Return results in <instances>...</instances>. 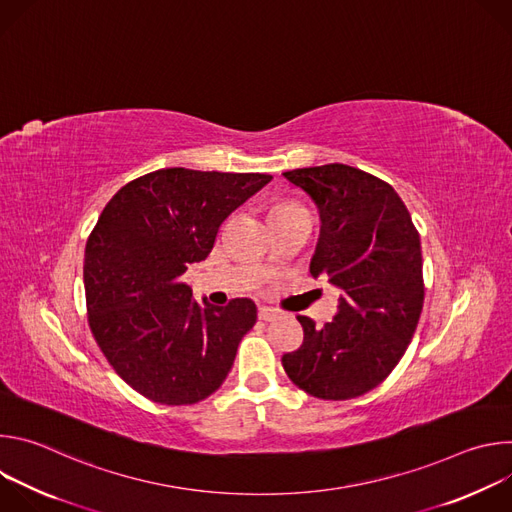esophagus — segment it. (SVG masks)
Listing matches in <instances>:
<instances>
[{"label": "esophagus", "mask_w": 512, "mask_h": 512, "mask_svg": "<svg viewBox=\"0 0 512 512\" xmlns=\"http://www.w3.org/2000/svg\"><path fill=\"white\" fill-rule=\"evenodd\" d=\"M275 318H277V310L267 308V306H261V308H259V320L271 322V320H275Z\"/></svg>", "instance_id": "34e87169"}]
</instances>
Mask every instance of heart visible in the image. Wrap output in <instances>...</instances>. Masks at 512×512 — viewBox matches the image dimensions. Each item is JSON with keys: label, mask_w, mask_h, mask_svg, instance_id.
Wrapping results in <instances>:
<instances>
[{"label": "heart", "mask_w": 512, "mask_h": 512, "mask_svg": "<svg viewBox=\"0 0 512 512\" xmlns=\"http://www.w3.org/2000/svg\"><path fill=\"white\" fill-rule=\"evenodd\" d=\"M291 210H302V208H300V206H296V204H281V206H277L275 214H281V212H291Z\"/></svg>", "instance_id": "obj_1"}]
</instances>
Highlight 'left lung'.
Here are the masks:
<instances>
[{
  "mask_svg": "<svg viewBox=\"0 0 512 512\" xmlns=\"http://www.w3.org/2000/svg\"><path fill=\"white\" fill-rule=\"evenodd\" d=\"M320 214L314 277L342 289L338 314L322 328L298 316L304 342L281 358L308 395L344 401L381 385L405 354L423 308L419 233L387 182L352 166L283 172Z\"/></svg>",
  "mask_w": 512,
  "mask_h": 512,
  "instance_id": "1",
  "label": "left lung"
}]
</instances>
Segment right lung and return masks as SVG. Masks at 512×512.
Returning <instances> with one entry per match:
<instances>
[{
  "label": "right lung",
  "mask_w": 512,
  "mask_h": 512,
  "mask_svg": "<svg viewBox=\"0 0 512 512\" xmlns=\"http://www.w3.org/2000/svg\"><path fill=\"white\" fill-rule=\"evenodd\" d=\"M273 176L164 168L125 184L85 249L91 332L115 373L164 405H192L227 379L255 326L249 298L200 306L182 281L218 227Z\"/></svg>",
  "instance_id": "right-lung-1"
}]
</instances>
